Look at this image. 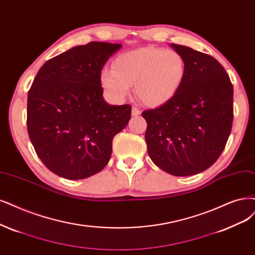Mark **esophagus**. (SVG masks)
<instances>
[{"instance_id": "obj_1", "label": "esophagus", "mask_w": 255, "mask_h": 255, "mask_svg": "<svg viewBox=\"0 0 255 255\" xmlns=\"http://www.w3.org/2000/svg\"><path fill=\"white\" fill-rule=\"evenodd\" d=\"M131 113H132V116L133 117H137V116H139L140 115V110L138 109V108H136V107H132V112H131Z\"/></svg>"}]
</instances>
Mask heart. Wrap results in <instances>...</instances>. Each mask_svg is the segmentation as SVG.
Listing matches in <instances>:
<instances>
[{
  "instance_id": "heart-1",
  "label": "heart",
  "mask_w": 255,
  "mask_h": 255,
  "mask_svg": "<svg viewBox=\"0 0 255 255\" xmlns=\"http://www.w3.org/2000/svg\"><path fill=\"white\" fill-rule=\"evenodd\" d=\"M112 67L101 70L104 90L121 101L134 84L136 97L150 107L170 101L182 87L186 74V62L180 52L154 47L121 53L113 60Z\"/></svg>"
}]
</instances>
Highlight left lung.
Instances as JSON below:
<instances>
[{
  "mask_svg": "<svg viewBox=\"0 0 255 255\" xmlns=\"http://www.w3.org/2000/svg\"><path fill=\"white\" fill-rule=\"evenodd\" d=\"M186 62L182 87L155 109L143 111L152 162L175 176L203 172L223 152L233 121V86L211 55L171 44Z\"/></svg>",
  "mask_w": 255,
  "mask_h": 255,
  "instance_id": "obj_1",
  "label": "left lung"
}]
</instances>
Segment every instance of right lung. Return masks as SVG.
<instances>
[{
    "label": "right lung",
    "instance_id": "right-lung-1",
    "mask_svg": "<svg viewBox=\"0 0 255 255\" xmlns=\"http://www.w3.org/2000/svg\"><path fill=\"white\" fill-rule=\"evenodd\" d=\"M121 44L90 42L47 61L27 98V129L35 152L51 172L83 180L103 170L112 139L131 118L130 105H109L100 73Z\"/></svg>",
    "mask_w": 255,
    "mask_h": 255
}]
</instances>
